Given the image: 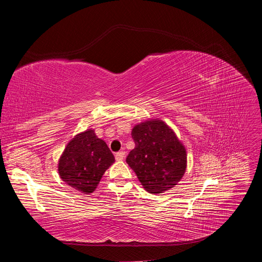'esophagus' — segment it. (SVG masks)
<instances>
[{"label": "esophagus", "mask_w": 262, "mask_h": 262, "mask_svg": "<svg viewBox=\"0 0 262 262\" xmlns=\"http://www.w3.org/2000/svg\"><path fill=\"white\" fill-rule=\"evenodd\" d=\"M124 156H125V152H123V150H120V152H118L116 154V160L117 161H122Z\"/></svg>", "instance_id": "obj_1"}]
</instances>
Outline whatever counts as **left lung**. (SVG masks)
<instances>
[{"label": "left lung", "mask_w": 262, "mask_h": 262, "mask_svg": "<svg viewBox=\"0 0 262 262\" xmlns=\"http://www.w3.org/2000/svg\"><path fill=\"white\" fill-rule=\"evenodd\" d=\"M131 136L136 147L125 161L146 191L161 193L176 186L186 171L187 153L175 132L154 119L137 124Z\"/></svg>", "instance_id": "left-lung-1"}]
</instances>
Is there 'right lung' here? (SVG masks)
<instances>
[{
  "label": "right lung",
  "instance_id": "obj_1",
  "mask_svg": "<svg viewBox=\"0 0 262 262\" xmlns=\"http://www.w3.org/2000/svg\"><path fill=\"white\" fill-rule=\"evenodd\" d=\"M114 162L115 157L106 142L89 129L69 142L60 157L58 170L61 179L70 187L92 193Z\"/></svg>",
  "mask_w": 262,
  "mask_h": 262
}]
</instances>
